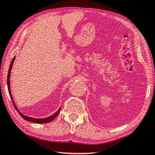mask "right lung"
Segmentation results:
<instances>
[{"label": "right lung", "mask_w": 155, "mask_h": 155, "mask_svg": "<svg viewBox=\"0 0 155 155\" xmlns=\"http://www.w3.org/2000/svg\"><path fill=\"white\" fill-rule=\"evenodd\" d=\"M15 57H14V58L12 59V61L11 62V64H10V66L9 68V72H8V74H7V87H8V90H9V96H10V98H11L12 101V103L13 104H14V107L15 108V109L17 110V111L18 112V114H20V115L21 117H22L23 119H25V120H27V121L28 122H34V123H37V124H44V123H48L49 122H51L52 120H53L55 117L58 115V114H59V111L60 110H61V108H59L58 111H57L55 114H54L53 115H52L51 116L48 117H46V118H33V117H28V116H26V115H23L22 113H21L19 110L18 109L17 107L15 106V104L14 103V101H13V97L12 96V93H11V90H10V83H9V81H10V74H11V70L12 69V66H13V64H14V61L15 60Z\"/></svg>", "instance_id": "obj_1"}]
</instances>
